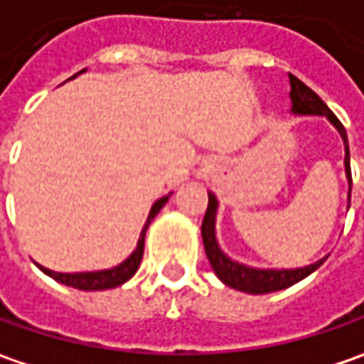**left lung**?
Returning a JSON list of instances; mask_svg holds the SVG:
<instances>
[{"label":"left lung","mask_w":364,"mask_h":364,"mask_svg":"<svg viewBox=\"0 0 364 364\" xmlns=\"http://www.w3.org/2000/svg\"><path fill=\"white\" fill-rule=\"evenodd\" d=\"M289 83H291V112L295 116H324L330 119V124L336 128L344 140V171H346V179H348V205H350V187H353V177H350V154H348V138H346V130L340 124V119L332 114V109L326 105L318 93H314L311 89L299 81L295 75L289 73ZM208 210L203 215V224H201V238H203V246H205V255L210 259L213 273L222 283H226L232 289L238 291L252 293H273L287 289L295 283H299L301 279L311 275L322 262L326 261L320 259L314 264L301 267V269H255V267H246L242 262H236L230 259L228 255L222 252V248L218 245L215 238V213H218V199L213 193H208Z\"/></svg>","instance_id":"8db88e82"}]
</instances>
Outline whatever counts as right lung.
Here are the masks:
<instances>
[{"instance_id":"right-lung-1","label":"right lung","mask_w":364,"mask_h":364,"mask_svg":"<svg viewBox=\"0 0 364 364\" xmlns=\"http://www.w3.org/2000/svg\"><path fill=\"white\" fill-rule=\"evenodd\" d=\"M83 71H85V69H83ZM79 73H77V75H79ZM77 75H73L71 79H75ZM166 201H168V196L154 201V205L151 208V213H149V218H146V224H144V228L140 232V238H138V245H136L134 252H132L126 261L119 262L118 267H112V269H105V271H91V273H56V271H50V269L38 264L40 271L46 273L48 277H53L58 283L69 285V287H75V289H81V291L114 289V287H118L122 283H126L130 277H134V273L138 271V267H140L142 255H144V236H146V230H149L151 222L154 220V215L161 212V208L165 205Z\"/></svg>"}]
</instances>
